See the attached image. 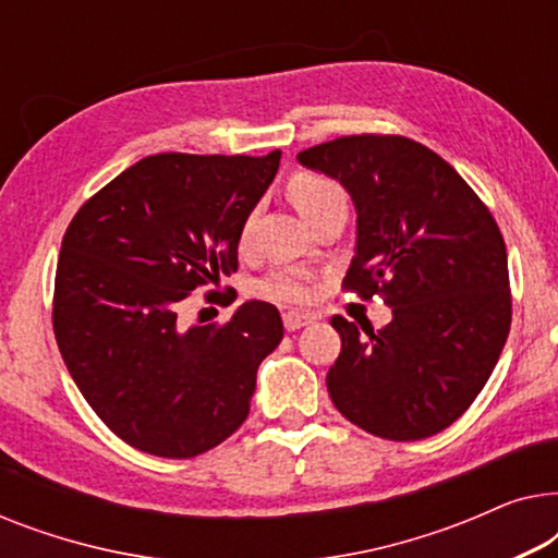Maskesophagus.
<instances>
[{
    "label": "esophagus",
    "mask_w": 558,
    "mask_h": 558,
    "mask_svg": "<svg viewBox=\"0 0 558 558\" xmlns=\"http://www.w3.org/2000/svg\"><path fill=\"white\" fill-rule=\"evenodd\" d=\"M312 319H315V317H310V315H300V312H284V327H287V332L300 330V327L310 325Z\"/></svg>",
    "instance_id": "obj_1"
}]
</instances>
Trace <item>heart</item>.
<instances>
[{"label":"heart","mask_w":558,"mask_h":558,"mask_svg":"<svg viewBox=\"0 0 558 558\" xmlns=\"http://www.w3.org/2000/svg\"><path fill=\"white\" fill-rule=\"evenodd\" d=\"M289 195H292L296 210L302 213V218L307 220V223L319 210H325L327 205L348 203V197L342 193L338 182L323 178V174L317 172L294 174V180L289 182ZM254 223L256 210H251L241 223V248H248L251 239H254ZM256 294L279 304H307L312 302V296H315V277L304 269H274L258 281Z\"/></svg>","instance_id":"1"}]
</instances>
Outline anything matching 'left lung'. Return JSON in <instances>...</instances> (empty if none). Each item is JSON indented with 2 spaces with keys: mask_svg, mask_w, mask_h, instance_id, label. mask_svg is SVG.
<instances>
[{
  "mask_svg": "<svg viewBox=\"0 0 558 558\" xmlns=\"http://www.w3.org/2000/svg\"><path fill=\"white\" fill-rule=\"evenodd\" d=\"M340 180L357 210L342 289L380 296V330L335 315V409L391 441L426 439L477 399L510 332L508 254L493 213L437 151L399 134H355L296 155Z\"/></svg>",
  "mask_w": 558,
  "mask_h": 558,
  "instance_id": "1",
  "label": "left lung"
}]
</instances>
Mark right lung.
Masks as SVG:
<instances>
[{
    "instance_id": "1",
    "label": "right lung",
    "mask_w": 558,
    "mask_h": 558,
    "mask_svg": "<svg viewBox=\"0 0 558 558\" xmlns=\"http://www.w3.org/2000/svg\"><path fill=\"white\" fill-rule=\"evenodd\" d=\"M279 159L144 157L68 226L52 294L60 355L96 416L140 452L190 460L246 422L258 365L284 338L279 310L246 302L223 325L193 327L178 312L239 269L241 223Z\"/></svg>"
}]
</instances>
